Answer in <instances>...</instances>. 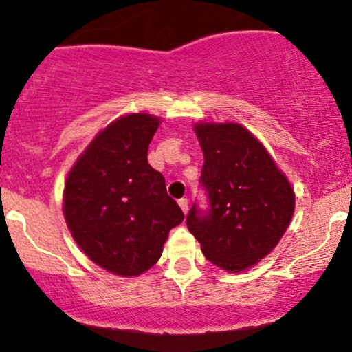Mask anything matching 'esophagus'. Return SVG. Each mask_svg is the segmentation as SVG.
<instances>
[{
  "label": "esophagus",
  "instance_id": "34e87169",
  "mask_svg": "<svg viewBox=\"0 0 352 352\" xmlns=\"http://www.w3.org/2000/svg\"><path fill=\"white\" fill-rule=\"evenodd\" d=\"M179 205H180L182 212L187 213V210H188V200H187V199H180V200H179Z\"/></svg>",
  "mask_w": 352,
  "mask_h": 352
}]
</instances>
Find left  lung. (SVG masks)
I'll return each mask as SVG.
<instances>
[{
    "label": "left lung",
    "instance_id": "8db88e82",
    "mask_svg": "<svg viewBox=\"0 0 352 352\" xmlns=\"http://www.w3.org/2000/svg\"><path fill=\"white\" fill-rule=\"evenodd\" d=\"M204 152L210 212L193 205L187 227L208 261L228 273L260 263L285 235L294 190L266 147L238 122L193 124Z\"/></svg>",
    "mask_w": 352,
    "mask_h": 352
}]
</instances>
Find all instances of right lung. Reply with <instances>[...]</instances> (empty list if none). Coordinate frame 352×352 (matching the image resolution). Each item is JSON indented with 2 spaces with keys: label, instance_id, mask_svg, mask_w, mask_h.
<instances>
[{
  "label": "right lung",
  "instance_id": "add662e5",
  "mask_svg": "<svg viewBox=\"0 0 352 352\" xmlns=\"http://www.w3.org/2000/svg\"><path fill=\"white\" fill-rule=\"evenodd\" d=\"M162 120L125 114L99 132L64 182L67 228L91 261L117 276L134 278L159 261L168 232L184 213L167 195L147 151Z\"/></svg>",
  "mask_w": 352,
  "mask_h": 352
}]
</instances>
